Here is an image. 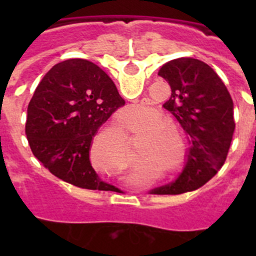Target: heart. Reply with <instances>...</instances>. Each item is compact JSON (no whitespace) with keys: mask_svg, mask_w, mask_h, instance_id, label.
<instances>
[{"mask_svg":"<svg viewBox=\"0 0 256 256\" xmlns=\"http://www.w3.org/2000/svg\"><path fill=\"white\" fill-rule=\"evenodd\" d=\"M151 124H154V122H142L136 126V130L142 133ZM144 137L146 140H144L140 146L138 154L136 158L137 162H144L146 159H148L151 154H165L168 150H170L172 137L166 132V126L164 124H154L144 132ZM92 148H108L112 151H123L126 148V136L122 130L108 128L94 137V142H92Z\"/></svg>","mask_w":256,"mask_h":256,"instance_id":"heart-1","label":"heart"}]
</instances>
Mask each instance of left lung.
Masks as SVG:
<instances>
[{"label": "left lung", "instance_id": "1", "mask_svg": "<svg viewBox=\"0 0 256 256\" xmlns=\"http://www.w3.org/2000/svg\"><path fill=\"white\" fill-rule=\"evenodd\" d=\"M159 76L172 90L164 108L180 122L191 148L176 182L151 194L180 195L204 186L224 164L234 132V101L218 74L198 58L169 61L160 68Z\"/></svg>", "mask_w": 256, "mask_h": 256}]
</instances>
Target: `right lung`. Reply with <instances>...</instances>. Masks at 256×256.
I'll list each match as a JSON object with an SVG mask.
<instances>
[{"label": "right lung", "instance_id": "1", "mask_svg": "<svg viewBox=\"0 0 256 256\" xmlns=\"http://www.w3.org/2000/svg\"><path fill=\"white\" fill-rule=\"evenodd\" d=\"M110 76L84 58L54 65L26 110V134L33 155L54 176L80 188H115L90 162L97 130L124 105Z\"/></svg>", "mask_w": 256, "mask_h": 256}]
</instances>
